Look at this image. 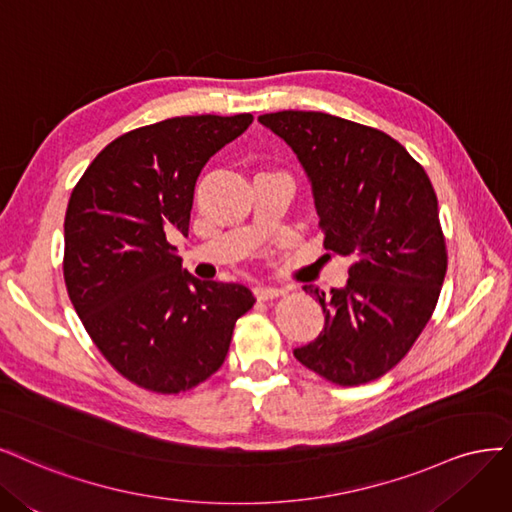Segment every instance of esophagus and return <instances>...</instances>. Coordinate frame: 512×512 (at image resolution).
Segmentation results:
<instances>
[{
    "instance_id": "esophagus-1",
    "label": "esophagus",
    "mask_w": 512,
    "mask_h": 512,
    "mask_svg": "<svg viewBox=\"0 0 512 512\" xmlns=\"http://www.w3.org/2000/svg\"><path fill=\"white\" fill-rule=\"evenodd\" d=\"M253 293L257 295L259 300H274V298H278V295H283V289H278V287H263V285H257V287L253 289Z\"/></svg>"
}]
</instances>
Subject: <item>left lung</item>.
Returning a JSON list of instances; mask_svg holds the SVG:
<instances>
[{
  "instance_id": "obj_1",
  "label": "left lung",
  "mask_w": 512,
  "mask_h": 512,
  "mask_svg": "<svg viewBox=\"0 0 512 512\" xmlns=\"http://www.w3.org/2000/svg\"><path fill=\"white\" fill-rule=\"evenodd\" d=\"M259 123L304 168L325 249L353 261L346 285L327 298L304 287L325 325L293 355L344 387L374 381L415 344L447 274L430 178L400 142L334 114L283 110L261 114Z\"/></svg>"
}]
</instances>
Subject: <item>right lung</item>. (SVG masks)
Wrapping results in <instances>:
<instances>
[{"instance_id":"1","label":"right lung","mask_w":512,"mask_h":512,"mask_svg":"<svg viewBox=\"0 0 512 512\" xmlns=\"http://www.w3.org/2000/svg\"><path fill=\"white\" fill-rule=\"evenodd\" d=\"M253 114L174 117L123 134L93 159L63 223V278L97 349L131 383L180 393L217 372L255 302L238 283L183 270L197 176Z\"/></svg>"}]
</instances>
